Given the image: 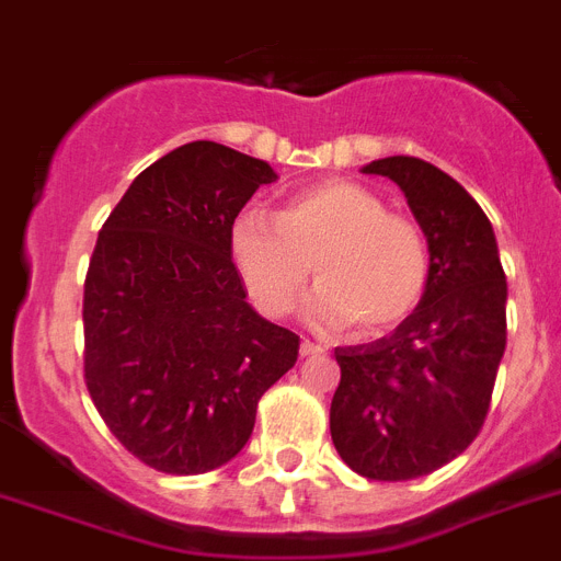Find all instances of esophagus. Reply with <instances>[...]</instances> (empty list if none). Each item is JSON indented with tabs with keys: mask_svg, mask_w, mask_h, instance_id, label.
<instances>
[{
	"mask_svg": "<svg viewBox=\"0 0 561 561\" xmlns=\"http://www.w3.org/2000/svg\"><path fill=\"white\" fill-rule=\"evenodd\" d=\"M321 353H324V347H321V344H313L310 339L301 341V347H299L301 358H313V355H321Z\"/></svg>",
	"mask_w": 561,
	"mask_h": 561,
	"instance_id": "obj_1",
	"label": "esophagus"
}]
</instances>
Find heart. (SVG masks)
Returning <instances> with one entry per match:
<instances>
[{"label":"heart","mask_w":561,"mask_h":561,"mask_svg":"<svg viewBox=\"0 0 561 561\" xmlns=\"http://www.w3.org/2000/svg\"><path fill=\"white\" fill-rule=\"evenodd\" d=\"M228 253L267 316L294 308L316 262L321 285L308 301V319L321 328L350 324L358 339L401 328L421 308L432 276L421 228L389 214L373 188L339 178L294 192L276 217L260 208L237 214Z\"/></svg>","instance_id":"heart-1"}]
</instances>
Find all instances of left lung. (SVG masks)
Masks as SVG:
<instances>
[{"mask_svg":"<svg viewBox=\"0 0 561 561\" xmlns=\"http://www.w3.org/2000/svg\"><path fill=\"white\" fill-rule=\"evenodd\" d=\"M398 183L432 253L421 308L396 333L335 347L330 435L369 480H415L469 449L505 353V285L494 228L466 188L421 158L373 160Z\"/></svg>","mask_w":561,"mask_h":561,"instance_id":"1","label":"left lung"}]
</instances>
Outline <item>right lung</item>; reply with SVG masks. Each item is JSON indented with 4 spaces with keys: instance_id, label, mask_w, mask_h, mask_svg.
<instances>
[{
    "instance_id": "add662e5",
    "label": "right lung",
    "mask_w": 561,
    "mask_h": 561,
    "mask_svg": "<svg viewBox=\"0 0 561 561\" xmlns=\"http://www.w3.org/2000/svg\"><path fill=\"white\" fill-rule=\"evenodd\" d=\"M265 160L194 140L112 208L84 282V381L110 432L152 469L203 474L242 451L299 335L245 301L228 228L274 183Z\"/></svg>"
}]
</instances>
